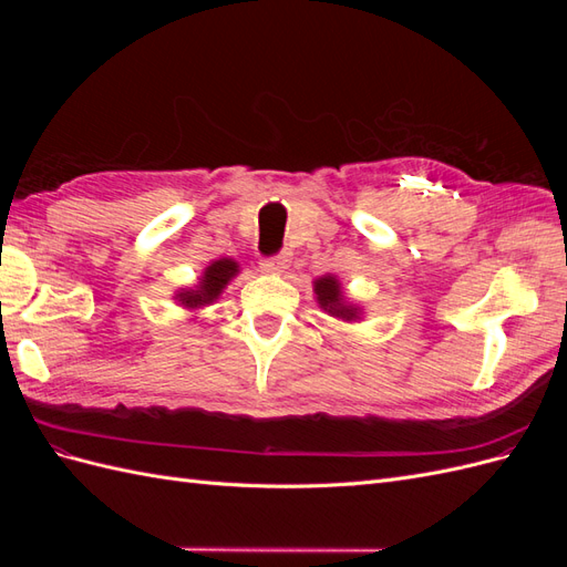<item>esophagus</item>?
<instances>
[{"instance_id":"esophagus-1","label":"esophagus","mask_w":567,"mask_h":567,"mask_svg":"<svg viewBox=\"0 0 567 567\" xmlns=\"http://www.w3.org/2000/svg\"><path fill=\"white\" fill-rule=\"evenodd\" d=\"M288 265H290V252H288V250H281V252L271 255V257H262L260 269L267 271V274H281Z\"/></svg>"}]
</instances>
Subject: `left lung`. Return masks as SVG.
Wrapping results in <instances>:
<instances>
[{
	"label": "left lung",
	"mask_w": 567,
	"mask_h": 567,
	"mask_svg": "<svg viewBox=\"0 0 567 567\" xmlns=\"http://www.w3.org/2000/svg\"><path fill=\"white\" fill-rule=\"evenodd\" d=\"M315 293H317V300H319L323 310L333 315L336 319H346V321L357 319V307L346 302V298H342L340 284L333 277L317 279L315 281Z\"/></svg>",
	"instance_id": "8db88e82"
}]
</instances>
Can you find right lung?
<instances>
[{
  "label": "right lung",
  "mask_w": 567,
  "mask_h": 567,
  "mask_svg": "<svg viewBox=\"0 0 567 567\" xmlns=\"http://www.w3.org/2000/svg\"><path fill=\"white\" fill-rule=\"evenodd\" d=\"M238 271L236 262L229 260V257H221V260L213 262L198 281L196 290H182L177 296L182 305L186 307H200V305H208L213 300H217V296L221 293V288L229 284V279Z\"/></svg>",
  "instance_id": "1"
}]
</instances>
